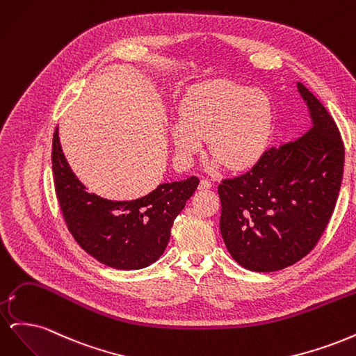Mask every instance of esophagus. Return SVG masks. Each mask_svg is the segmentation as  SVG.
Listing matches in <instances>:
<instances>
[{
    "label": "esophagus",
    "instance_id": "34e87169",
    "mask_svg": "<svg viewBox=\"0 0 356 356\" xmlns=\"http://www.w3.org/2000/svg\"><path fill=\"white\" fill-rule=\"evenodd\" d=\"M211 187H212V182L209 179H200V184H199L200 190H209Z\"/></svg>",
    "mask_w": 356,
    "mask_h": 356
}]
</instances>
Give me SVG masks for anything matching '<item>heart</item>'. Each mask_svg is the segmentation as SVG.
<instances>
[{"label":"heart","mask_w":356,"mask_h":356,"mask_svg":"<svg viewBox=\"0 0 356 356\" xmlns=\"http://www.w3.org/2000/svg\"><path fill=\"white\" fill-rule=\"evenodd\" d=\"M272 129V106L260 89L211 80L188 90L172 127L178 160L188 165L207 139L208 153L230 170L260 159Z\"/></svg>","instance_id":"obj_1"}]
</instances>
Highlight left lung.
I'll return each mask as SVG.
<instances>
[{"instance_id": "8db88e82", "label": "left lung", "mask_w": 356, "mask_h": 356, "mask_svg": "<svg viewBox=\"0 0 356 356\" xmlns=\"http://www.w3.org/2000/svg\"><path fill=\"white\" fill-rule=\"evenodd\" d=\"M312 127L272 147L254 168L218 186L220 230L230 255L252 272H276L306 257L327 229L343 178L344 147L336 122L297 83Z\"/></svg>"}]
</instances>
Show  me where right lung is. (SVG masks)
<instances>
[{
	"label": "right lung",
	"mask_w": 356,
	"mask_h": 356,
	"mask_svg": "<svg viewBox=\"0 0 356 356\" xmlns=\"http://www.w3.org/2000/svg\"><path fill=\"white\" fill-rule=\"evenodd\" d=\"M51 166L59 207L72 238L99 263L138 270L159 260L177 215L199 186L197 177L165 182L135 200L93 195L74 175L63 156L58 127L53 134Z\"/></svg>",
	"instance_id": "right-lung-1"
}]
</instances>
